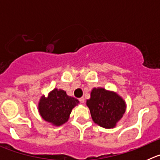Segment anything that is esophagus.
<instances>
[{"label":"esophagus","instance_id":"34e87169","mask_svg":"<svg viewBox=\"0 0 160 160\" xmlns=\"http://www.w3.org/2000/svg\"><path fill=\"white\" fill-rule=\"evenodd\" d=\"M79 102H80L81 103H84L85 102V99H84V98H79Z\"/></svg>","mask_w":160,"mask_h":160}]
</instances>
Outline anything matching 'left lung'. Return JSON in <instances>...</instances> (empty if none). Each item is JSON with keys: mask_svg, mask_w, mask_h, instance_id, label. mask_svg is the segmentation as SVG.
<instances>
[{"mask_svg": "<svg viewBox=\"0 0 160 160\" xmlns=\"http://www.w3.org/2000/svg\"><path fill=\"white\" fill-rule=\"evenodd\" d=\"M87 105L93 121L104 128H114L126 111V103L122 98L104 88L93 89Z\"/></svg>", "mask_w": 160, "mask_h": 160, "instance_id": "8db88e82", "label": "left lung"}]
</instances>
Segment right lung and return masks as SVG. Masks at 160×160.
I'll list each match as a JSON object with an SVG mask.
<instances>
[{
	"label": "right lung",
	"instance_id": "obj_1",
	"mask_svg": "<svg viewBox=\"0 0 160 160\" xmlns=\"http://www.w3.org/2000/svg\"><path fill=\"white\" fill-rule=\"evenodd\" d=\"M78 103V100L68 96L64 90L54 89L47 98L45 96L41 98L38 111L46 122L61 126L67 122L72 109Z\"/></svg>",
	"mask_w": 160,
	"mask_h": 160
}]
</instances>
